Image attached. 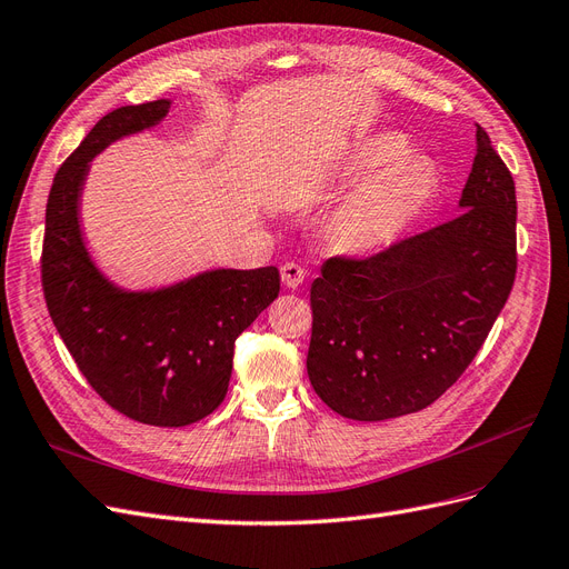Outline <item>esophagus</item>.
Here are the masks:
<instances>
[{"instance_id":"1","label":"esophagus","mask_w":569,"mask_h":569,"mask_svg":"<svg viewBox=\"0 0 569 569\" xmlns=\"http://www.w3.org/2000/svg\"><path fill=\"white\" fill-rule=\"evenodd\" d=\"M280 274H282V284L289 287V289H297L303 282V278H306V272H303V268L299 263H284Z\"/></svg>"}]
</instances>
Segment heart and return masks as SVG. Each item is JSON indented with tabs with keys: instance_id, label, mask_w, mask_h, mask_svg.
<instances>
[{
	"instance_id": "1",
	"label": "heart",
	"mask_w": 569,
	"mask_h": 569,
	"mask_svg": "<svg viewBox=\"0 0 569 569\" xmlns=\"http://www.w3.org/2000/svg\"><path fill=\"white\" fill-rule=\"evenodd\" d=\"M399 132H377L356 147L347 178L363 180L332 218V242L349 253H372L396 242L420 218L437 192V170L418 153H406Z\"/></svg>"
}]
</instances>
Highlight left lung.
<instances>
[{"instance_id":"left-lung-1","label":"left lung","mask_w":569,"mask_h":569,"mask_svg":"<svg viewBox=\"0 0 569 569\" xmlns=\"http://www.w3.org/2000/svg\"><path fill=\"white\" fill-rule=\"evenodd\" d=\"M458 206L456 218L385 251L322 263L306 368L339 416L377 422L432 406L491 332L518 270V201L479 126Z\"/></svg>"}]
</instances>
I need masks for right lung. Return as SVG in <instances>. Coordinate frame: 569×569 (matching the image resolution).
<instances>
[{"label": "right lung", "mask_w": 569, "mask_h": 569, "mask_svg": "<svg viewBox=\"0 0 569 569\" xmlns=\"http://www.w3.org/2000/svg\"><path fill=\"white\" fill-rule=\"evenodd\" d=\"M168 109V99H157L107 113L61 163L40 268L49 316L90 387L130 420L184 427L226 399L234 339L278 299L280 272L222 268L157 291H123L97 270L78 220L90 161L120 137L157 126Z\"/></svg>", "instance_id": "add662e5"}]
</instances>
